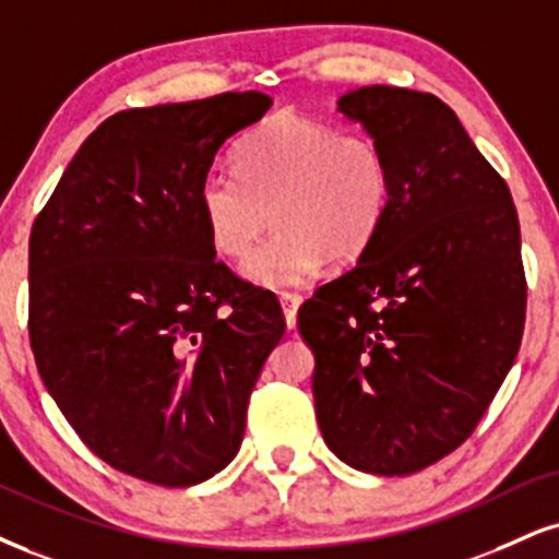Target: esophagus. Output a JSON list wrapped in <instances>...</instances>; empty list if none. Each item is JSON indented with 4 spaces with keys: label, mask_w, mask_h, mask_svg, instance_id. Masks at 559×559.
Here are the masks:
<instances>
[{
    "label": "esophagus",
    "mask_w": 559,
    "mask_h": 559,
    "mask_svg": "<svg viewBox=\"0 0 559 559\" xmlns=\"http://www.w3.org/2000/svg\"><path fill=\"white\" fill-rule=\"evenodd\" d=\"M280 302H282V311H285L287 329H295V323H298V308H300L302 298H300V295L285 293V295H280Z\"/></svg>",
    "instance_id": "34e87169"
}]
</instances>
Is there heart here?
Segmentation results:
<instances>
[{
  "mask_svg": "<svg viewBox=\"0 0 559 559\" xmlns=\"http://www.w3.org/2000/svg\"><path fill=\"white\" fill-rule=\"evenodd\" d=\"M236 174L212 170L199 186L206 236L227 259H243V277L264 290H290L321 272L326 259L360 257L391 202V170L370 136L340 132L298 114L261 121L240 142Z\"/></svg>",
  "mask_w": 559,
  "mask_h": 559,
  "instance_id": "obj_1",
  "label": "heart"
}]
</instances>
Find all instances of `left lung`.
<instances>
[{
  "mask_svg": "<svg viewBox=\"0 0 559 559\" xmlns=\"http://www.w3.org/2000/svg\"><path fill=\"white\" fill-rule=\"evenodd\" d=\"M336 111L383 150L391 202L357 264L302 302L321 436L353 469L404 477L477 427L526 319L508 183L443 100L347 90Z\"/></svg>",
  "mask_w": 559,
  "mask_h": 559,
  "instance_id": "obj_1",
  "label": "left lung"
}]
</instances>
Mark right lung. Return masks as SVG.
<instances>
[{"label": "right lung", "instance_id": "right-lung-1", "mask_svg": "<svg viewBox=\"0 0 559 559\" xmlns=\"http://www.w3.org/2000/svg\"><path fill=\"white\" fill-rule=\"evenodd\" d=\"M269 106L248 90L114 114L33 223L31 347L46 391L95 456L153 485H199L236 459L285 334L277 298L215 259L199 210L219 147Z\"/></svg>", "mask_w": 559, "mask_h": 559}]
</instances>
